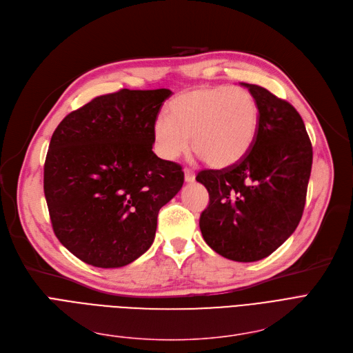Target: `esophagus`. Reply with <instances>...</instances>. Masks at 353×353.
I'll return each instance as SVG.
<instances>
[{
    "instance_id": "obj_1",
    "label": "esophagus",
    "mask_w": 353,
    "mask_h": 353,
    "mask_svg": "<svg viewBox=\"0 0 353 353\" xmlns=\"http://www.w3.org/2000/svg\"><path fill=\"white\" fill-rule=\"evenodd\" d=\"M183 174H185V181L187 182H194L195 181V172L192 170H190V168H185V170H183Z\"/></svg>"
}]
</instances>
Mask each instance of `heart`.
Segmentation results:
<instances>
[{"instance_id": "1", "label": "heart", "mask_w": 353, "mask_h": 353, "mask_svg": "<svg viewBox=\"0 0 353 353\" xmlns=\"http://www.w3.org/2000/svg\"><path fill=\"white\" fill-rule=\"evenodd\" d=\"M168 117L152 125L157 154L176 161L191 146L208 166L223 170L239 163L257 137L260 108L247 89L203 86L182 92L168 105Z\"/></svg>"}]
</instances>
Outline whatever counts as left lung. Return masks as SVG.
Masks as SVG:
<instances>
[{
    "mask_svg": "<svg viewBox=\"0 0 353 353\" xmlns=\"http://www.w3.org/2000/svg\"><path fill=\"white\" fill-rule=\"evenodd\" d=\"M257 100L260 123L248 154L224 170L196 175L210 194L199 216L205 243L234 261L270 256L303 215L313 149L303 119L286 100L241 83Z\"/></svg>",
    "mask_w": 353,
    "mask_h": 353,
    "instance_id": "obj_1",
    "label": "left lung"
}]
</instances>
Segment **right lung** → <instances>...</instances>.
<instances>
[{"mask_svg":"<svg viewBox=\"0 0 353 353\" xmlns=\"http://www.w3.org/2000/svg\"><path fill=\"white\" fill-rule=\"evenodd\" d=\"M168 89L94 97L56 128L44 195L59 241L94 267H123L152 245L159 210L179 192L181 165L158 158L152 125Z\"/></svg>","mask_w":353,"mask_h":353,"instance_id":"right-lung-1","label":"right lung"}]
</instances>
